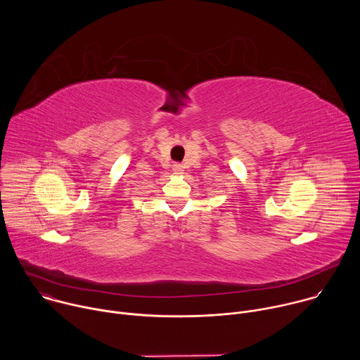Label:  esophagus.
<instances>
[{"mask_svg":"<svg viewBox=\"0 0 360 360\" xmlns=\"http://www.w3.org/2000/svg\"><path fill=\"white\" fill-rule=\"evenodd\" d=\"M172 169H174V172H175V174H182L184 167H182L181 164H174V165H172Z\"/></svg>","mask_w":360,"mask_h":360,"instance_id":"1","label":"esophagus"}]
</instances>
